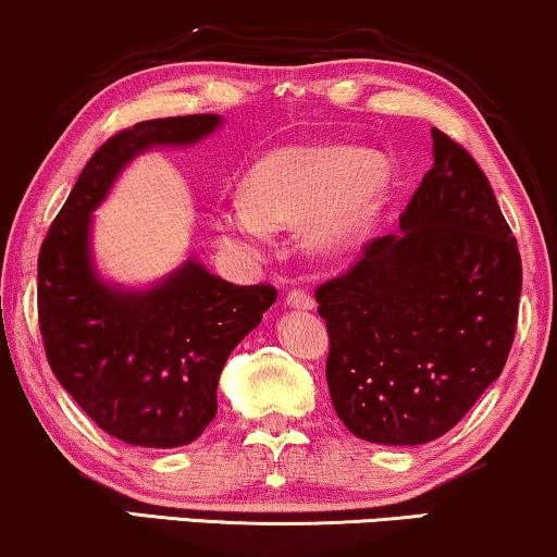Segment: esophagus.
Listing matches in <instances>:
<instances>
[{
    "label": "esophagus",
    "mask_w": 557,
    "mask_h": 557,
    "mask_svg": "<svg viewBox=\"0 0 557 557\" xmlns=\"http://www.w3.org/2000/svg\"><path fill=\"white\" fill-rule=\"evenodd\" d=\"M286 304L292 309H301V311H309V309L317 307L314 299H311V296L304 292V288H292V292L286 294Z\"/></svg>",
    "instance_id": "esophagus-1"
}]
</instances>
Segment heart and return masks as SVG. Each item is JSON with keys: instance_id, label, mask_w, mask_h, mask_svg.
Masks as SVG:
<instances>
[{"instance_id": "obj_1", "label": "heart", "mask_w": 557, "mask_h": 557, "mask_svg": "<svg viewBox=\"0 0 557 557\" xmlns=\"http://www.w3.org/2000/svg\"><path fill=\"white\" fill-rule=\"evenodd\" d=\"M391 182V164L364 149L281 147L250 166L246 195L215 205L212 223L220 243L243 256H261L273 227L294 223L309 248L339 253L368 233Z\"/></svg>"}]
</instances>
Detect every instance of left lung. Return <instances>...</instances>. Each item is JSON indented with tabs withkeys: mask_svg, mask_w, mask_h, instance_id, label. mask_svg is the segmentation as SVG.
<instances>
[{
	"mask_svg": "<svg viewBox=\"0 0 557 557\" xmlns=\"http://www.w3.org/2000/svg\"><path fill=\"white\" fill-rule=\"evenodd\" d=\"M431 139L433 166L400 233L317 288L332 406L383 446L451 431L499 377L517 330L522 261L490 180L444 132Z\"/></svg>",
	"mask_w": 557,
	"mask_h": 557,
	"instance_id": "8db88e82",
	"label": "left lung"
}]
</instances>
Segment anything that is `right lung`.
Returning <instances> with one entry per match:
<instances>
[{
  "mask_svg": "<svg viewBox=\"0 0 557 557\" xmlns=\"http://www.w3.org/2000/svg\"><path fill=\"white\" fill-rule=\"evenodd\" d=\"M218 113L141 121L111 136L81 172L37 258V317L58 383L113 438L144 448L193 444L218 413L227 355L276 288L235 286L189 256L147 288L106 281L90 225L128 162L157 147H193L218 132Z\"/></svg>",
  "mask_w": 557,
  "mask_h": 557,
  "instance_id": "add662e5",
  "label": "right lung"
}]
</instances>
